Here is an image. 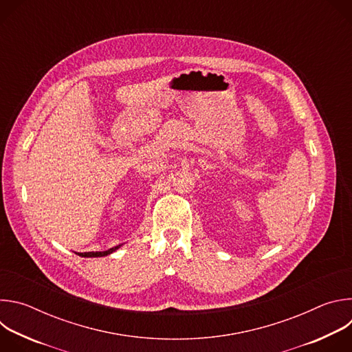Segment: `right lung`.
Listing matches in <instances>:
<instances>
[{"mask_svg":"<svg viewBox=\"0 0 352 352\" xmlns=\"http://www.w3.org/2000/svg\"><path fill=\"white\" fill-rule=\"evenodd\" d=\"M121 245H122V243H121ZM121 245H117V246H114V248H110V249H107V250H103V252H83V254H78V255L82 256V258H102V256H107V255L116 252V250H117Z\"/></svg>","mask_w":352,"mask_h":352,"instance_id":"add662e5","label":"right lung"}]
</instances>
